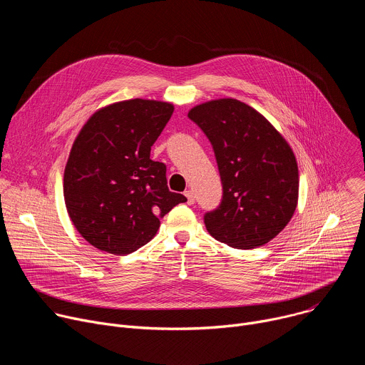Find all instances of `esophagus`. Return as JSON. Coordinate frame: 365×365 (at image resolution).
Instances as JSON below:
<instances>
[{"label":"esophagus","instance_id":"obj_1","mask_svg":"<svg viewBox=\"0 0 365 365\" xmlns=\"http://www.w3.org/2000/svg\"><path fill=\"white\" fill-rule=\"evenodd\" d=\"M185 196L187 197V203L189 205H193L195 203V193L192 190H186L185 192Z\"/></svg>","mask_w":365,"mask_h":365}]
</instances>
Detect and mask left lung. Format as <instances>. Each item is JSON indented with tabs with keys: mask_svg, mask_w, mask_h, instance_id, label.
<instances>
[{
	"mask_svg": "<svg viewBox=\"0 0 365 365\" xmlns=\"http://www.w3.org/2000/svg\"><path fill=\"white\" fill-rule=\"evenodd\" d=\"M187 117L210 138L222 180L220 207L205 215L207 232L240 250L267 244L297 206L299 169L290 144L263 114L234 98L199 103Z\"/></svg>",
	"mask_w": 365,
	"mask_h": 365,
	"instance_id": "1",
	"label": "left lung"
}]
</instances>
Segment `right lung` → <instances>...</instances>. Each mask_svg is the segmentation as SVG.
<instances>
[{
    "label": "right lung",
    "instance_id": "right-lung-1",
    "mask_svg": "<svg viewBox=\"0 0 365 365\" xmlns=\"http://www.w3.org/2000/svg\"><path fill=\"white\" fill-rule=\"evenodd\" d=\"M173 103L125 99L96 110L78 133L63 173V196L76 231L101 251L124 255L147 244L160 218L186 202L170 192L166 165L150 150Z\"/></svg>",
    "mask_w": 365,
    "mask_h": 365
}]
</instances>
